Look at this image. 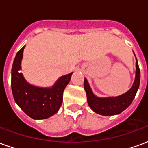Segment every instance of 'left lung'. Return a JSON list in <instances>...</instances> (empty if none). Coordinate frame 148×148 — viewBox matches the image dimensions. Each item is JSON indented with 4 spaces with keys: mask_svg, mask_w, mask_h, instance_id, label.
Wrapping results in <instances>:
<instances>
[{
    "mask_svg": "<svg viewBox=\"0 0 148 148\" xmlns=\"http://www.w3.org/2000/svg\"><path fill=\"white\" fill-rule=\"evenodd\" d=\"M136 77L135 81L131 87V89L127 93L117 97H98L94 95L90 88L87 80H84V89L86 90L87 96L88 105L94 112L102 116H112L117 115L124 111L130 106L131 103L135 98L137 90L140 86V71L138 65V62H136Z\"/></svg>",
    "mask_w": 148,
    "mask_h": 148,
    "instance_id": "left-lung-1",
    "label": "left lung"
}]
</instances>
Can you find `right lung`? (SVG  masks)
<instances>
[{"mask_svg":"<svg viewBox=\"0 0 148 148\" xmlns=\"http://www.w3.org/2000/svg\"><path fill=\"white\" fill-rule=\"evenodd\" d=\"M24 46L17 52L12 68V91L16 103L34 120H42L55 114L62 103V93L73 73L59 77L51 88L32 86L21 72Z\"/></svg>","mask_w":148,"mask_h":148,"instance_id":"add662e5","label":"right lung"}]
</instances>
